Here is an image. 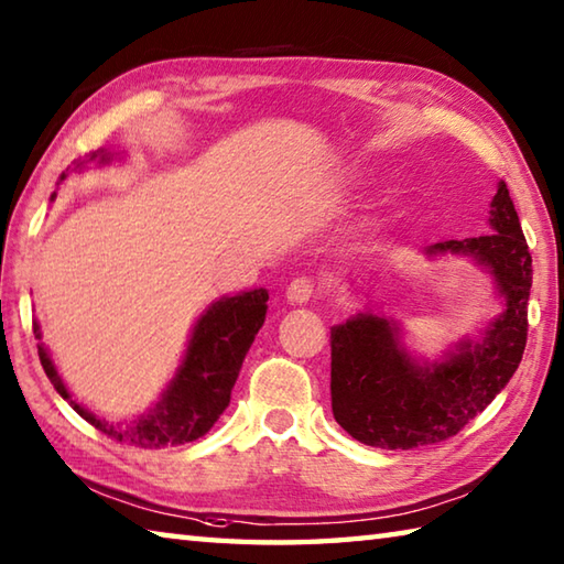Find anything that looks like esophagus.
<instances>
[{
    "label": "esophagus",
    "instance_id": "obj_1",
    "mask_svg": "<svg viewBox=\"0 0 564 564\" xmlns=\"http://www.w3.org/2000/svg\"><path fill=\"white\" fill-rule=\"evenodd\" d=\"M316 294V284L312 278H296L286 286V302L292 304H306Z\"/></svg>",
    "mask_w": 564,
    "mask_h": 564
}]
</instances>
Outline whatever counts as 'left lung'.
<instances>
[{
	"label": "left lung",
	"mask_w": 564,
	"mask_h": 564,
	"mask_svg": "<svg viewBox=\"0 0 564 564\" xmlns=\"http://www.w3.org/2000/svg\"><path fill=\"white\" fill-rule=\"evenodd\" d=\"M494 232L447 240L427 252L471 254L496 278L506 312L484 341H464L422 368L400 348L388 318L358 314L332 328V410L350 437L378 449L440 444L484 412L513 378L528 341L533 258L506 182L491 200Z\"/></svg>",
	"instance_id": "1"
}]
</instances>
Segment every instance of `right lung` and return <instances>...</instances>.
Returning a JSON list of instances; mask_svg holds the SVG:
<instances>
[{
	"label": "right lung",
	"instance_id": "obj_1",
	"mask_svg": "<svg viewBox=\"0 0 564 564\" xmlns=\"http://www.w3.org/2000/svg\"><path fill=\"white\" fill-rule=\"evenodd\" d=\"M108 152H93L88 162H110ZM66 174H61V178ZM270 294L264 290L242 292L236 296L208 306V312L198 318L191 334L188 350L182 368H178L172 386L166 388L156 408L144 414V417L112 424L98 420L88 410H83L76 400H70L66 386L58 378L51 358L44 346H39V358L44 366L53 388L58 390L63 400L70 402L85 422H90L95 430L108 434L115 442L132 444L140 449H162V447H178V444L194 442L214 427L223 410L230 402V390L236 386L242 360L250 350L254 336L264 324L268 314ZM34 334L41 338L39 326L34 324Z\"/></svg>",
	"mask_w": 564,
	"mask_h": 564
}]
</instances>
